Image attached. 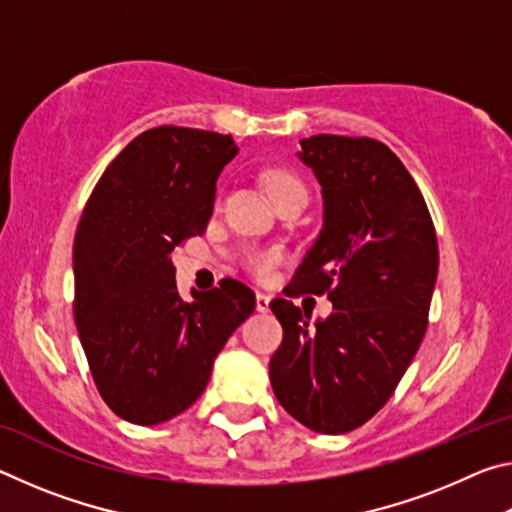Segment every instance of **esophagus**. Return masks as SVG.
<instances>
[{
  "label": "esophagus",
  "mask_w": 512,
  "mask_h": 512,
  "mask_svg": "<svg viewBox=\"0 0 512 512\" xmlns=\"http://www.w3.org/2000/svg\"><path fill=\"white\" fill-rule=\"evenodd\" d=\"M255 307H257V311H262V314H266L268 307H271V296H268V293L259 291L257 296H255Z\"/></svg>",
  "instance_id": "obj_1"
}]
</instances>
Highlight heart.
Wrapping results in <instances>:
<instances>
[{
    "mask_svg": "<svg viewBox=\"0 0 512 512\" xmlns=\"http://www.w3.org/2000/svg\"><path fill=\"white\" fill-rule=\"evenodd\" d=\"M289 183H298L296 178L291 176L287 171H271L266 176V185H268V192H273V189L282 187V185H289ZM282 262V253L280 250H257V253H250L246 257V266L250 268V273L262 277H271L273 268Z\"/></svg>",
    "mask_w": 512,
    "mask_h": 512,
    "instance_id": "obj_1",
    "label": "heart"
}]
</instances>
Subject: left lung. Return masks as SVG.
Segmentation results:
<instances>
[{
    "mask_svg": "<svg viewBox=\"0 0 512 512\" xmlns=\"http://www.w3.org/2000/svg\"><path fill=\"white\" fill-rule=\"evenodd\" d=\"M298 158L323 187V230L287 296L316 293L325 320L291 300L271 309L284 329L271 386L293 418L318 433L368 422L400 384L427 332L438 241L418 185L386 144L314 135Z\"/></svg>",
    "mask_w": 512,
    "mask_h": 512,
    "instance_id": "1",
    "label": "left lung"
}]
</instances>
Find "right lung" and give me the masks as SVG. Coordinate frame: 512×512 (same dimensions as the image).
Here are the masks:
<instances>
[{"mask_svg":"<svg viewBox=\"0 0 512 512\" xmlns=\"http://www.w3.org/2000/svg\"><path fill=\"white\" fill-rule=\"evenodd\" d=\"M237 151L232 135L151 128L108 164L85 203L74 320L103 402L126 422L151 427L189 409L216 354L255 311V293L237 280L185 302L171 262L205 232L216 178Z\"/></svg>","mask_w":512,"mask_h":512,"instance_id":"add662e5","label":"right lung"}]
</instances>
